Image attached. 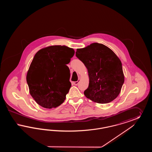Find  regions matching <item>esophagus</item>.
Segmentation results:
<instances>
[{
    "instance_id": "esophagus-1",
    "label": "esophagus",
    "mask_w": 152,
    "mask_h": 152,
    "mask_svg": "<svg viewBox=\"0 0 152 152\" xmlns=\"http://www.w3.org/2000/svg\"><path fill=\"white\" fill-rule=\"evenodd\" d=\"M79 81H75V82H73V84H74V85H75V86H77L78 84H79Z\"/></svg>"
}]
</instances>
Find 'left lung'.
<instances>
[{"mask_svg": "<svg viewBox=\"0 0 152 152\" xmlns=\"http://www.w3.org/2000/svg\"><path fill=\"white\" fill-rule=\"evenodd\" d=\"M76 56L88 69L89 83L84 92L86 97L99 104L114 100L124 83L122 63L114 52L94 43L77 49Z\"/></svg>", "mask_w": 152, "mask_h": 152, "instance_id": "1", "label": "left lung"}]
</instances>
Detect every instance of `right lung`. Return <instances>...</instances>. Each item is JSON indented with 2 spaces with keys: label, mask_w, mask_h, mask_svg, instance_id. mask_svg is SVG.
Instances as JSON below:
<instances>
[{
  "label": "right lung",
  "mask_w": 152,
  "mask_h": 152,
  "mask_svg": "<svg viewBox=\"0 0 152 152\" xmlns=\"http://www.w3.org/2000/svg\"><path fill=\"white\" fill-rule=\"evenodd\" d=\"M75 54L65 45H52L38 51L27 74L29 93L45 108H56L65 100L71 87L66 65Z\"/></svg>",
  "instance_id": "right-lung-1"
}]
</instances>
